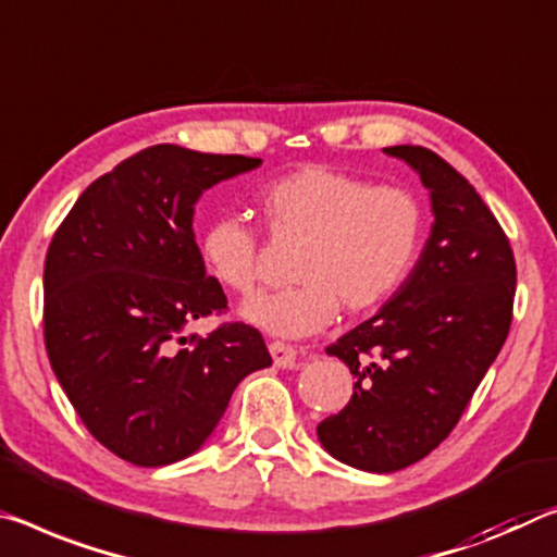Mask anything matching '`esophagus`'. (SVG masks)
Listing matches in <instances>:
<instances>
[{
	"mask_svg": "<svg viewBox=\"0 0 557 557\" xmlns=\"http://www.w3.org/2000/svg\"><path fill=\"white\" fill-rule=\"evenodd\" d=\"M270 355H272V361L282 369H293L297 361V349L293 344H285V342H270Z\"/></svg>",
	"mask_w": 557,
	"mask_h": 557,
	"instance_id": "esophagus-1",
	"label": "esophagus"
}]
</instances>
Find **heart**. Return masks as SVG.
<instances>
[{
	"instance_id": "obj_1",
	"label": "heart",
	"mask_w": 557,
	"mask_h": 557,
	"mask_svg": "<svg viewBox=\"0 0 557 557\" xmlns=\"http://www.w3.org/2000/svg\"><path fill=\"white\" fill-rule=\"evenodd\" d=\"M255 208L272 240H299L293 287L250 299L247 322L282 337H307L347 312H369L399 293L423 240V208L411 190L326 165H302L262 185ZM198 258L227 293L260 282V233L243 218L210 220Z\"/></svg>"
}]
</instances>
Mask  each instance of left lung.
<instances>
[{"mask_svg":"<svg viewBox=\"0 0 557 557\" xmlns=\"http://www.w3.org/2000/svg\"><path fill=\"white\" fill-rule=\"evenodd\" d=\"M384 153L421 175L436 220L399 293L326 347L355 394L317 426L334 458L372 473L406 469L451 434L508 337L516 297L513 250L473 185L429 148Z\"/></svg>","mask_w":557,"mask_h":557,"instance_id":"1","label":"left lung"}]
</instances>
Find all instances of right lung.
<instances>
[{
	"label": "right lung",
	"mask_w": 557,
	"mask_h": 557,
	"mask_svg": "<svg viewBox=\"0 0 557 557\" xmlns=\"http://www.w3.org/2000/svg\"><path fill=\"white\" fill-rule=\"evenodd\" d=\"M247 156L161 144L121 161L78 196L44 262V344L61 389L111 454L156 469L198 451L235 386L272 364L262 334L223 322L227 297L198 258L193 206L252 171Z\"/></svg>",
	"instance_id": "obj_1"
}]
</instances>
